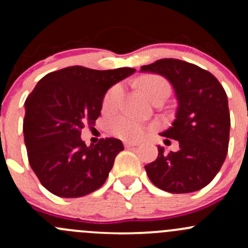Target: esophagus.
<instances>
[{"instance_id":"obj_1","label":"esophagus","mask_w":248,"mask_h":248,"mask_svg":"<svg viewBox=\"0 0 248 248\" xmlns=\"http://www.w3.org/2000/svg\"><path fill=\"white\" fill-rule=\"evenodd\" d=\"M124 147H127V149H129V147H134V146H138L139 142H131V141H124Z\"/></svg>"}]
</instances>
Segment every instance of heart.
Masks as SVG:
<instances>
[{
    "label": "heart",
    "instance_id": "obj_1",
    "mask_svg": "<svg viewBox=\"0 0 248 248\" xmlns=\"http://www.w3.org/2000/svg\"><path fill=\"white\" fill-rule=\"evenodd\" d=\"M140 87L150 99H154L157 94L162 92H169V84L164 78L159 76H145L140 79ZM122 96H124V87L121 84L111 86L104 94L102 107L106 111H114L120 106ZM109 129L112 136L124 140H139L144 138L150 131L147 124H142L139 120L133 119L127 115H121L115 117L110 121Z\"/></svg>",
    "mask_w": 248,
    "mask_h": 248
}]
</instances>
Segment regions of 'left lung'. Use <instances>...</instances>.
<instances>
[{"label":"left lung","instance_id":"1","mask_svg":"<svg viewBox=\"0 0 248 248\" xmlns=\"http://www.w3.org/2000/svg\"><path fill=\"white\" fill-rule=\"evenodd\" d=\"M141 72L167 78L179 102L172 126L161 133L177 140L179 150L166 154L158 146L156 161L145 166L147 176L155 186L170 193L204 188L228 152L231 114L223 86L210 72L176 59L158 60L142 66Z\"/></svg>","mask_w":248,"mask_h":248}]
</instances>
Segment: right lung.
<instances>
[{"mask_svg":"<svg viewBox=\"0 0 248 248\" xmlns=\"http://www.w3.org/2000/svg\"><path fill=\"white\" fill-rule=\"evenodd\" d=\"M136 72L134 68L97 71L72 66L42 78L25 101L24 139L32 170L49 192L78 198L106 182L121 140L101 139L86 146L85 124H93L109 87Z\"/></svg>","mask_w":248,"mask_h":248,"instance_id":"obj_1","label":"right lung"}]
</instances>
